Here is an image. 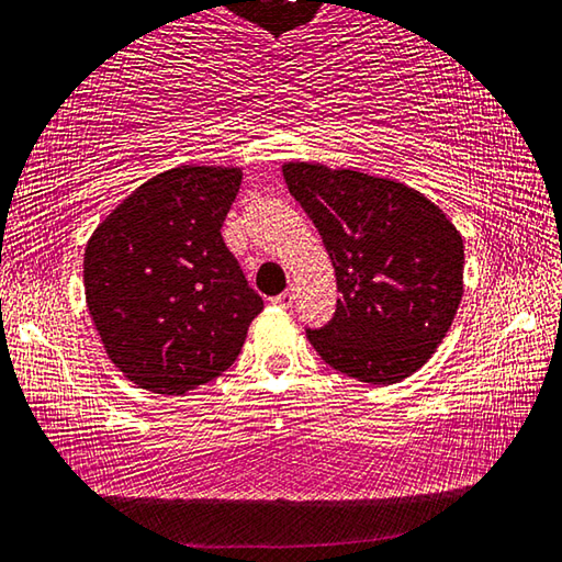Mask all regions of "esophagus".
<instances>
[{"label": "esophagus", "instance_id": "obj_1", "mask_svg": "<svg viewBox=\"0 0 562 562\" xmlns=\"http://www.w3.org/2000/svg\"><path fill=\"white\" fill-rule=\"evenodd\" d=\"M292 302H295V292L292 290H284L282 295L274 297V305H280V307H292Z\"/></svg>", "mask_w": 562, "mask_h": 562}]
</instances>
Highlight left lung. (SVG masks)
Here are the masks:
<instances>
[{
	"label": "left lung",
	"mask_w": 562,
	"mask_h": 562,
	"mask_svg": "<svg viewBox=\"0 0 562 562\" xmlns=\"http://www.w3.org/2000/svg\"><path fill=\"white\" fill-rule=\"evenodd\" d=\"M317 227L337 280V310L307 329L319 358L370 385H393L432 358L462 300L456 225L413 187L358 169L282 165Z\"/></svg>",
	"instance_id": "8db88e82"
}]
</instances>
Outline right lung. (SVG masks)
<instances>
[{
  "mask_svg": "<svg viewBox=\"0 0 562 562\" xmlns=\"http://www.w3.org/2000/svg\"><path fill=\"white\" fill-rule=\"evenodd\" d=\"M239 167L182 165L139 184L85 249V297L110 360L159 395L222 375L262 313L222 239Z\"/></svg>",
  "mask_w": 562,
  "mask_h": 562,
  "instance_id": "1",
  "label": "right lung"
}]
</instances>
